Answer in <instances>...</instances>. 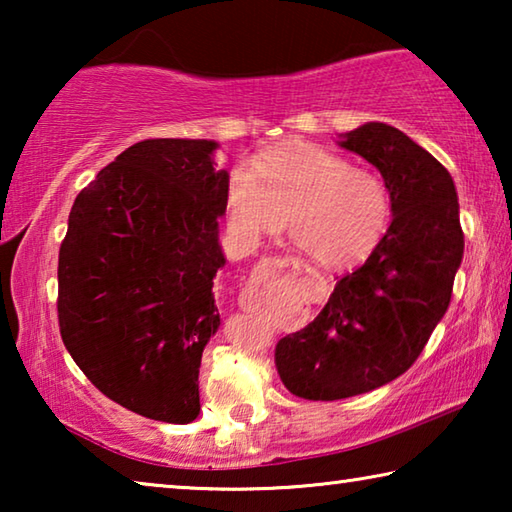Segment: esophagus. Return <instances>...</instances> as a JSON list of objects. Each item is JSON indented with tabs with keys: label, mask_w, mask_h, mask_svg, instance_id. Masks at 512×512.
<instances>
[{
	"label": "esophagus",
	"mask_w": 512,
	"mask_h": 512,
	"mask_svg": "<svg viewBox=\"0 0 512 512\" xmlns=\"http://www.w3.org/2000/svg\"><path fill=\"white\" fill-rule=\"evenodd\" d=\"M264 264L271 268H298V271L302 268V262L296 257H268L264 259Z\"/></svg>",
	"instance_id": "34e87169"
}]
</instances>
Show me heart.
I'll return each instance as SVG.
<instances>
[{"label": "heart", "mask_w": 512, "mask_h": 512, "mask_svg": "<svg viewBox=\"0 0 512 512\" xmlns=\"http://www.w3.org/2000/svg\"><path fill=\"white\" fill-rule=\"evenodd\" d=\"M235 235L255 241L287 225L325 268L366 259L391 223V192L377 173L354 167L325 146L296 142L259 155L253 171L237 167L225 189Z\"/></svg>", "instance_id": "heart-1"}]
</instances>
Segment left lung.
Instances as JSON below:
<instances>
[{
  "label": "left lung",
  "instance_id": "obj_1",
  "mask_svg": "<svg viewBox=\"0 0 512 512\" xmlns=\"http://www.w3.org/2000/svg\"><path fill=\"white\" fill-rule=\"evenodd\" d=\"M341 146L379 169L393 221L323 311L275 345L282 384L314 402L375 391L413 366L449 307L465 246L454 180L429 151L379 121Z\"/></svg>",
  "mask_w": 512,
  "mask_h": 512
}]
</instances>
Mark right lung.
I'll return each instance as SVG.
<instances>
[{
    "label": "right lung",
    "instance_id": "add662e5",
    "mask_svg": "<svg viewBox=\"0 0 512 512\" xmlns=\"http://www.w3.org/2000/svg\"><path fill=\"white\" fill-rule=\"evenodd\" d=\"M212 140H144L81 189L58 253V325L99 391L144 418L187 424L219 329L214 277L228 171Z\"/></svg>",
    "mask_w": 512,
    "mask_h": 512
}]
</instances>
